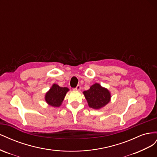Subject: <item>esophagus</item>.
Wrapping results in <instances>:
<instances>
[{
  "label": "esophagus",
  "mask_w": 157,
  "mask_h": 157,
  "mask_svg": "<svg viewBox=\"0 0 157 157\" xmlns=\"http://www.w3.org/2000/svg\"><path fill=\"white\" fill-rule=\"evenodd\" d=\"M74 90H77V91H80V85H78V86L76 87Z\"/></svg>",
  "instance_id": "esophagus-1"
}]
</instances>
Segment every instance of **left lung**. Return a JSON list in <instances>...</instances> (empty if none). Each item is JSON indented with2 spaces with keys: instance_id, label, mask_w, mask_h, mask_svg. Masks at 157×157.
I'll list each match as a JSON object with an SVG mask.
<instances>
[{
  "instance_id": "obj_1",
  "label": "left lung",
  "mask_w": 157,
  "mask_h": 157,
  "mask_svg": "<svg viewBox=\"0 0 157 157\" xmlns=\"http://www.w3.org/2000/svg\"><path fill=\"white\" fill-rule=\"evenodd\" d=\"M83 94L90 108L100 109L110 102L111 95L109 90L101 86L99 83H95L90 89L83 92Z\"/></svg>"
}]
</instances>
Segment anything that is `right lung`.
Masks as SVG:
<instances>
[{"instance_id": "obj_1", "label": "right lung", "mask_w": 157, "mask_h": 157, "mask_svg": "<svg viewBox=\"0 0 157 157\" xmlns=\"http://www.w3.org/2000/svg\"><path fill=\"white\" fill-rule=\"evenodd\" d=\"M69 90V89L67 87H60L57 84H54L46 93L44 97L45 101L52 107H59L62 104Z\"/></svg>"}]
</instances>
